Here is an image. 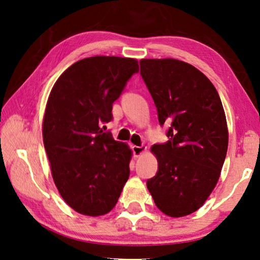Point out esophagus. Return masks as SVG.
Instances as JSON below:
<instances>
[{
  "instance_id": "esophagus-1",
  "label": "esophagus",
  "mask_w": 260,
  "mask_h": 260,
  "mask_svg": "<svg viewBox=\"0 0 260 260\" xmlns=\"http://www.w3.org/2000/svg\"><path fill=\"white\" fill-rule=\"evenodd\" d=\"M132 150H133V153L135 157H139L140 155H142V153L147 150V147L146 146H133L132 147Z\"/></svg>"
}]
</instances>
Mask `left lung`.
Masks as SVG:
<instances>
[{
  "label": "left lung",
  "mask_w": 260,
  "mask_h": 260,
  "mask_svg": "<svg viewBox=\"0 0 260 260\" xmlns=\"http://www.w3.org/2000/svg\"><path fill=\"white\" fill-rule=\"evenodd\" d=\"M140 73L155 102L165 143L153 144L156 175L147 181L162 213L179 218L199 210L218 182L228 147L225 111L217 89L186 61L141 59Z\"/></svg>",
  "instance_id": "1"
}]
</instances>
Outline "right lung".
<instances>
[{
    "mask_svg": "<svg viewBox=\"0 0 260 260\" xmlns=\"http://www.w3.org/2000/svg\"><path fill=\"white\" fill-rule=\"evenodd\" d=\"M139 72L138 60L95 56L78 60L57 79L43 118V143L57 189L69 206L91 217L111 211L129 177L132 151L101 124Z\"/></svg>",
    "mask_w": 260,
    "mask_h": 260,
    "instance_id": "1",
    "label": "right lung"
}]
</instances>
